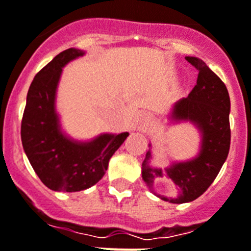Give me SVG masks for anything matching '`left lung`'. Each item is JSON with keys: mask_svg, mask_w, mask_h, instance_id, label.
I'll return each instance as SVG.
<instances>
[{"mask_svg": "<svg viewBox=\"0 0 251 251\" xmlns=\"http://www.w3.org/2000/svg\"><path fill=\"white\" fill-rule=\"evenodd\" d=\"M185 58L199 73L197 85L186 98L175 103L170 119L176 122L189 121L197 126L201 135L199 154L190 161L175 162L163 171L149 166L151 154L148 151L142 165L143 180L151 193L155 178L165 173L180 187V195L175 200L155 194L162 201L176 204L195 201L212 185L228 155L231 143L229 96L226 85L203 60L190 56Z\"/></svg>", "mask_w": 251, "mask_h": 251, "instance_id": "left-lung-1", "label": "left lung"}]
</instances>
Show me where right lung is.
<instances>
[{
  "instance_id": "add662e5",
  "label": "right lung",
  "mask_w": 251,
  "mask_h": 251,
  "mask_svg": "<svg viewBox=\"0 0 251 251\" xmlns=\"http://www.w3.org/2000/svg\"><path fill=\"white\" fill-rule=\"evenodd\" d=\"M85 53L69 48L58 53L31 81L22 121V143L31 167L48 189L85 190L104 176L108 162L129 132L100 134L90 142L65 135L56 112V92L62 67Z\"/></svg>"
}]
</instances>
